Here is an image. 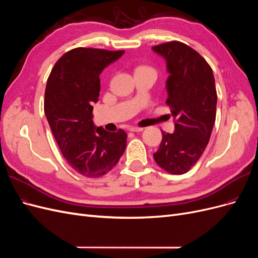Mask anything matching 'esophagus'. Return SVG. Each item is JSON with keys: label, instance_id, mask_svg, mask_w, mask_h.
Listing matches in <instances>:
<instances>
[{"label": "esophagus", "instance_id": "esophagus-1", "mask_svg": "<svg viewBox=\"0 0 258 258\" xmlns=\"http://www.w3.org/2000/svg\"><path fill=\"white\" fill-rule=\"evenodd\" d=\"M130 132H141L144 131V127H138V126H130L128 127Z\"/></svg>", "mask_w": 258, "mask_h": 258}]
</instances>
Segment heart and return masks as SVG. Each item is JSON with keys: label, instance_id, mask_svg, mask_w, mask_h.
<instances>
[{"label": "heart", "instance_id": "obj_1", "mask_svg": "<svg viewBox=\"0 0 258 258\" xmlns=\"http://www.w3.org/2000/svg\"><path fill=\"white\" fill-rule=\"evenodd\" d=\"M144 71H150V72H154V70L152 68H150V66H146V65H143V66H138L136 72H144ZM155 73V72H154Z\"/></svg>", "mask_w": 258, "mask_h": 258}]
</instances>
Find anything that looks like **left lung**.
<instances>
[{"instance_id": "left-lung-1", "label": "left lung", "mask_w": 258, "mask_h": 258, "mask_svg": "<svg viewBox=\"0 0 258 258\" xmlns=\"http://www.w3.org/2000/svg\"><path fill=\"white\" fill-rule=\"evenodd\" d=\"M167 63L166 101L174 120L172 134L163 139L153 156L172 174H183L197 163L209 143L217 113V89L210 65L193 48L172 40L152 47Z\"/></svg>"}]
</instances>
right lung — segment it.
<instances>
[{"instance_id":"1","label":"right lung","mask_w":258,"mask_h":258,"mask_svg":"<svg viewBox=\"0 0 258 258\" xmlns=\"http://www.w3.org/2000/svg\"><path fill=\"white\" fill-rule=\"evenodd\" d=\"M124 50L75 48L54 64L47 80L44 110L57 146L71 167L87 178L110 171L124 153L127 134L95 128L93 103L101 91L99 75Z\"/></svg>"}]
</instances>
